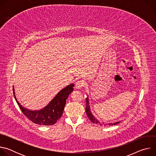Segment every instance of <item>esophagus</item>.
<instances>
[{"label": "esophagus", "mask_w": 156, "mask_h": 156, "mask_svg": "<svg viewBox=\"0 0 156 156\" xmlns=\"http://www.w3.org/2000/svg\"><path fill=\"white\" fill-rule=\"evenodd\" d=\"M85 85V83L83 80H78L75 83V87L76 89H81L83 86Z\"/></svg>", "instance_id": "esophagus-1"}]
</instances>
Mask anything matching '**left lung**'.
<instances>
[{
    "label": "left lung",
    "mask_w": 156,
    "mask_h": 156,
    "mask_svg": "<svg viewBox=\"0 0 156 156\" xmlns=\"http://www.w3.org/2000/svg\"><path fill=\"white\" fill-rule=\"evenodd\" d=\"M86 114H87V116L88 117V118L90 119V120L94 124H97V125H99L100 126H102L104 124V122H100L99 120H98L93 115V114L91 113V109H90V102H89V98L88 97L86 99ZM119 123H120V122H115V123H108V125H117Z\"/></svg>",
    "instance_id": "left-lung-1"
}]
</instances>
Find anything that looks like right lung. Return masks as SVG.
Segmentation results:
<instances>
[{"label": "right lung", "mask_w": 156, "mask_h": 156, "mask_svg": "<svg viewBox=\"0 0 156 156\" xmlns=\"http://www.w3.org/2000/svg\"><path fill=\"white\" fill-rule=\"evenodd\" d=\"M73 84H70L62 89L48 105L39 110H30L23 107L16 100L13 87V91L14 98L22 112L30 120L37 125H52L62 117L66 99L73 91Z\"/></svg>", "instance_id": "obj_1"}]
</instances>
